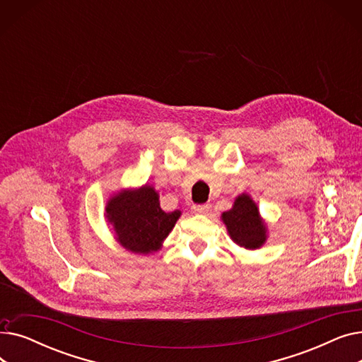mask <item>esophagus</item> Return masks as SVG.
Here are the masks:
<instances>
[{
  "instance_id": "obj_1",
  "label": "esophagus",
  "mask_w": 362,
  "mask_h": 362,
  "mask_svg": "<svg viewBox=\"0 0 362 362\" xmlns=\"http://www.w3.org/2000/svg\"><path fill=\"white\" fill-rule=\"evenodd\" d=\"M192 211L195 214H208L211 211V205L210 204H202V205H194Z\"/></svg>"
}]
</instances>
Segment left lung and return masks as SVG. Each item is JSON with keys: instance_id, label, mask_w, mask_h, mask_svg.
<instances>
[{"instance_id": "left-lung-1", "label": "left lung", "mask_w": 362, "mask_h": 362, "mask_svg": "<svg viewBox=\"0 0 362 362\" xmlns=\"http://www.w3.org/2000/svg\"><path fill=\"white\" fill-rule=\"evenodd\" d=\"M221 221L230 239L248 251L259 250L267 242L269 227L259 214V208L248 194L236 197L233 206L221 214Z\"/></svg>"}]
</instances>
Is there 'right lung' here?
Listing matches in <instances>:
<instances>
[{
  "mask_svg": "<svg viewBox=\"0 0 362 362\" xmlns=\"http://www.w3.org/2000/svg\"><path fill=\"white\" fill-rule=\"evenodd\" d=\"M104 216L124 250L149 255L161 248L182 211H163L156 187L145 183L141 187L122 189L112 194L107 201Z\"/></svg>",
  "mask_w": 362,
  "mask_h": 362,
  "instance_id": "1",
  "label": "right lung"
}]
</instances>
